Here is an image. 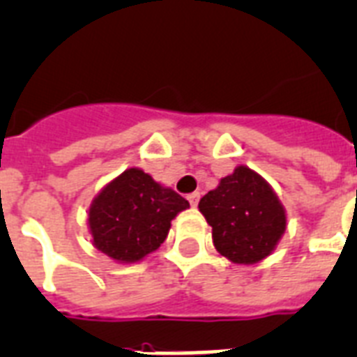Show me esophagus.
I'll list each match as a JSON object with an SVG mask.
<instances>
[{
	"label": "esophagus",
	"mask_w": 357,
	"mask_h": 357,
	"mask_svg": "<svg viewBox=\"0 0 357 357\" xmlns=\"http://www.w3.org/2000/svg\"><path fill=\"white\" fill-rule=\"evenodd\" d=\"M199 199H200L199 191H193V193H190V195H188V200H190L191 206L199 204Z\"/></svg>",
	"instance_id": "1"
}]
</instances>
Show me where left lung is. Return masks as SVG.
Instances as JSON below:
<instances>
[{
	"label": "left lung",
	"mask_w": 357,
	"mask_h": 357,
	"mask_svg": "<svg viewBox=\"0 0 357 357\" xmlns=\"http://www.w3.org/2000/svg\"><path fill=\"white\" fill-rule=\"evenodd\" d=\"M217 252L231 263L253 264L273 252L287 215L273 190L250 167L238 166L199 202Z\"/></svg>",
	"instance_id": "left-lung-1"
}]
</instances>
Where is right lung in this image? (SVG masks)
<instances>
[{
  "label": "right lung",
  "mask_w": 357,
  "mask_h": 357,
  "mask_svg": "<svg viewBox=\"0 0 357 357\" xmlns=\"http://www.w3.org/2000/svg\"><path fill=\"white\" fill-rule=\"evenodd\" d=\"M190 202L162 188L142 169H126L93 200L89 226L94 246L120 263H135L157 250L176 213Z\"/></svg>",
  "instance_id": "1"
}]
</instances>
